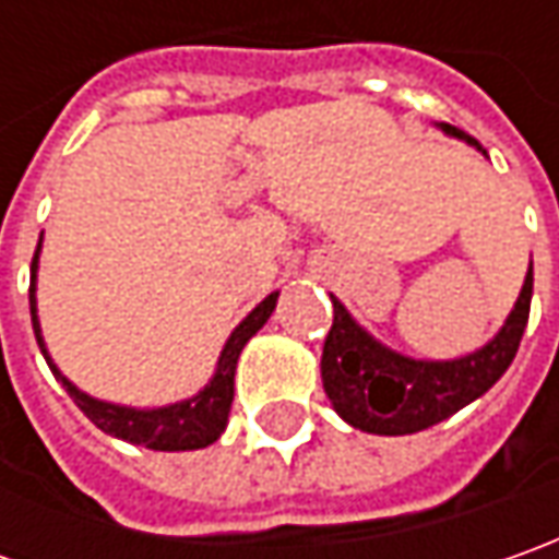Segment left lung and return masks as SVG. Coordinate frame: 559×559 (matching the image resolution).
Returning <instances> with one entry per match:
<instances>
[{"instance_id":"1","label":"left lung","mask_w":559,"mask_h":559,"mask_svg":"<svg viewBox=\"0 0 559 559\" xmlns=\"http://www.w3.org/2000/svg\"><path fill=\"white\" fill-rule=\"evenodd\" d=\"M448 136L469 142L473 136L441 123ZM333 298V330L323 342V389L335 414L360 432L411 436L457 414L469 401L485 395L513 364L520 338L526 333L532 305V264L523 292L498 335L473 355L454 360H414L385 348L357 323L345 305Z\"/></svg>"}]
</instances>
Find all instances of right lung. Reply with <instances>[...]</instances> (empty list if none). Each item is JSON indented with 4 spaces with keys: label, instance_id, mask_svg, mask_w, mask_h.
<instances>
[{
    "label": "right lung",
    "instance_id": "1",
    "mask_svg": "<svg viewBox=\"0 0 559 559\" xmlns=\"http://www.w3.org/2000/svg\"><path fill=\"white\" fill-rule=\"evenodd\" d=\"M39 248H43V236L36 242L31 264V320L39 352L46 357L49 370L55 379L68 389V395L74 397V404L96 423L102 432L115 436V439L130 441V444H142L152 451H195V448H207L221 439L226 429V417L233 407V379H236V364L239 355L248 345V338L258 333L270 320V313L276 308L280 292H270L267 298L248 313L246 320L229 333L224 352L217 357V370L211 376V382L204 385L199 395L167 404V407H123V404H111V401H98V397L80 392L68 376L61 373L52 364V357L46 352L43 342V330H39V317H36V267H39Z\"/></svg>",
    "mask_w": 559,
    "mask_h": 559
}]
</instances>
